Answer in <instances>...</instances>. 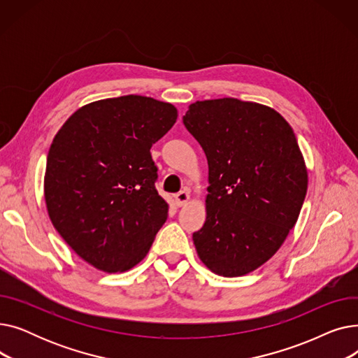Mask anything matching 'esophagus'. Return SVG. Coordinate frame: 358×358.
Returning a JSON list of instances; mask_svg holds the SVG:
<instances>
[{"label": "esophagus", "mask_w": 358, "mask_h": 358, "mask_svg": "<svg viewBox=\"0 0 358 358\" xmlns=\"http://www.w3.org/2000/svg\"><path fill=\"white\" fill-rule=\"evenodd\" d=\"M174 199H176L177 206H184L187 201L190 200V194H189V192L182 190V192H178V193L174 196Z\"/></svg>", "instance_id": "obj_1"}]
</instances>
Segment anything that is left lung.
Listing matches in <instances>:
<instances>
[{"label":"left lung","mask_w":358,"mask_h":358,"mask_svg":"<svg viewBox=\"0 0 358 358\" xmlns=\"http://www.w3.org/2000/svg\"><path fill=\"white\" fill-rule=\"evenodd\" d=\"M182 123L209 164L197 254L219 275L248 274L278 251L305 201L308 171L294 131L275 110L238 99L196 101Z\"/></svg>","instance_id":"left-lung-1"}]
</instances>
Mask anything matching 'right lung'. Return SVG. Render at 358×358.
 Listing matches in <instances>:
<instances>
[{
	"mask_svg": "<svg viewBox=\"0 0 358 358\" xmlns=\"http://www.w3.org/2000/svg\"><path fill=\"white\" fill-rule=\"evenodd\" d=\"M177 116L173 104L130 94L81 107L56 134L46 208L55 229L88 264L126 271L148 254L168 217L150 148Z\"/></svg>",
	"mask_w": 358,
	"mask_h": 358,
	"instance_id": "obj_1",
	"label": "right lung"
}]
</instances>
